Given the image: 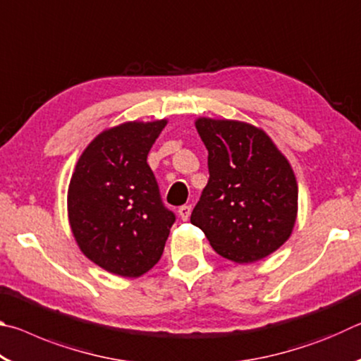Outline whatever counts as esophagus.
<instances>
[{"label": "esophagus", "mask_w": 361, "mask_h": 361, "mask_svg": "<svg viewBox=\"0 0 361 361\" xmlns=\"http://www.w3.org/2000/svg\"><path fill=\"white\" fill-rule=\"evenodd\" d=\"M191 205H181L178 209V215L180 218L183 219V221H186V219L189 218V215H191Z\"/></svg>", "instance_id": "obj_1"}]
</instances>
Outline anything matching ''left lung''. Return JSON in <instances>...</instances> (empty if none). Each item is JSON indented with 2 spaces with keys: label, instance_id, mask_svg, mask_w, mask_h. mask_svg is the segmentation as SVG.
Returning <instances> with one entry per match:
<instances>
[{
  "label": "left lung",
  "instance_id": "8db88e82",
  "mask_svg": "<svg viewBox=\"0 0 361 361\" xmlns=\"http://www.w3.org/2000/svg\"><path fill=\"white\" fill-rule=\"evenodd\" d=\"M195 129L209 151L210 178L191 223L226 259L266 258L288 240L296 221L290 162L266 132L247 122L200 118Z\"/></svg>",
  "mask_w": 361,
  "mask_h": 361
}]
</instances>
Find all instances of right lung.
Here are the masks:
<instances>
[{
  "label": "right lung",
  "mask_w": 361,
  "mask_h": 361,
  "mask_svg": "<svg viewBox=\"0 0 361 361\" xmlns=\"http://www.w3.org/2000/svg\"><path fill=\"white\" fill-rule=\"evenodd\" d=\"M166 119L124 122L97 135L68 188V218L81 252L121 277H140L161 259L175 213L162 204L146 162Z\"/></svg>",
  "instance_id": "right-lung-1"
}]
</instances>
